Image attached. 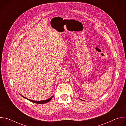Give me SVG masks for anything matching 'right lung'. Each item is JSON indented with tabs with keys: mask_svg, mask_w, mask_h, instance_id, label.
I'll list each match as a JSON object with an SVG mask.
<instances>
[{
	"mask_svg": "<svg viewBox=\"0 0 126 126\" xmlns=\"http://www.w3.org/2000/svg\"><path fill=\"white\" fill-rule=\"evenodd\" d=\"M20 95H21L22 97H23V98H24L26 99L27 100H28L30 101V102H33V103H37V104H44V103H48V102H49V101L52 99V97H53V96H52V97H51L50 98H49V99H47V100H45L36 101H33V100H30V99H27V98H25L24 97H23V96H22L21 94H20Z\"/></svg>",
	"mask_w": 126,
	"mask_h": 126,
	"instance_id": "add662e5",
	"label": "right lung"
}]
</instances>
